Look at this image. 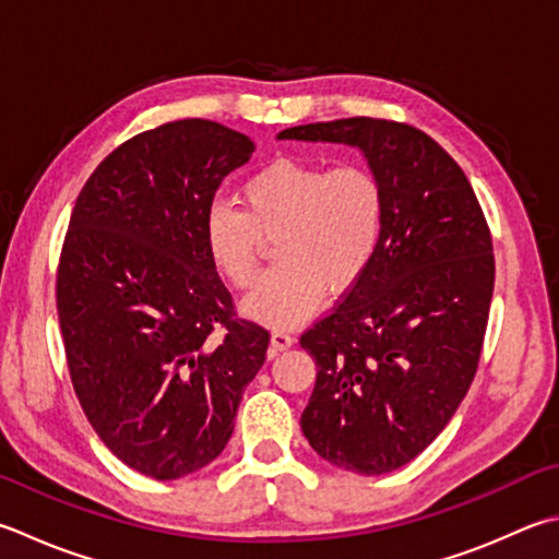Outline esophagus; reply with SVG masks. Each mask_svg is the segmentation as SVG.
<instances>
[{
  "mask_svg": "<svg viewBox=\"0 0 559 559\" xmlns=\"http://www.w3.org/2000/svg\"><path fill=\"white\" fill-rule=\"evenodd\" d=\"M292 345H294L292 333H287V331H272V335H270V355H277L282 350H287V347H292Z\"/></svg>",
  "mask_w": 559,
  "mask_h": 559,
  "instance_id": "esophagus-1",
  "label": "esophagus"
}]
</instances>
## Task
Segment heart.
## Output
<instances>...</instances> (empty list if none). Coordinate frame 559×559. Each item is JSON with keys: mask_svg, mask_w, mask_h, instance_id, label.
Returning a JSON list of instances; mask_svg holds the SVG:
<instances>
[{"mask_svg": "<svg viewBox=\"0 0 559 559\" xmlns=\"http://www.w3.org/2000/svg\"><path fill=\"white\" fill-rule=\"evenodd\" d=\"M240 202L243 212L226 202L206 209L204 243L218 275L248 289L260 272L262 238H275L277 267L243 301L250 319L270 329L307 321L325 287H355L382 248L386 189L365 165L282 157L240 187Z\"/></svg>", "mask_w": 559, "mask_h": 559, "instance_id": "b5f03b06", "label": "heart"}]
</instances>
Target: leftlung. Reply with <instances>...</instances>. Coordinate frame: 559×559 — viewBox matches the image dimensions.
Here are the masks:
<instances>
[{
  "label": "left lung",
  "instance_id": "1",
  "mask_svg": "<svg viewBox=\"0 0 559 559\" xmlns=\"http://www.w3.org/2000/svg\"><path fill=\"white\" fill-rule=\"evenodd\" d=\"M277 139L353 145L386 189L372 267L299 341L319 367L301 430L335 467L394 472L433 443L475 379L493 292L489 226L460 165L414 126L355 116Z\"/></svg>",
  "mask_w": 559,
  "mask_h": 559
}]
</instances>
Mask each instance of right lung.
Masks as SVG:
<instances>
[{
    "label": "right lung",
    "instance_id": "obj_1",
    "mask_svg": "<svg viewBox=\"0 0 559 559\" xmlns=\"http://www.w3.org/2000/svg\"><path fill=\"white\" fill-rule=\"evenodd\" d=\"M248 135L185 119L104 157L72 209L58 319L72 386L123 465L180 479L226 448L270 333L234 316L204 216Z\"/></svg>",
    "mask_w": 559,
    "mask_h": 559
}]
</instances>
